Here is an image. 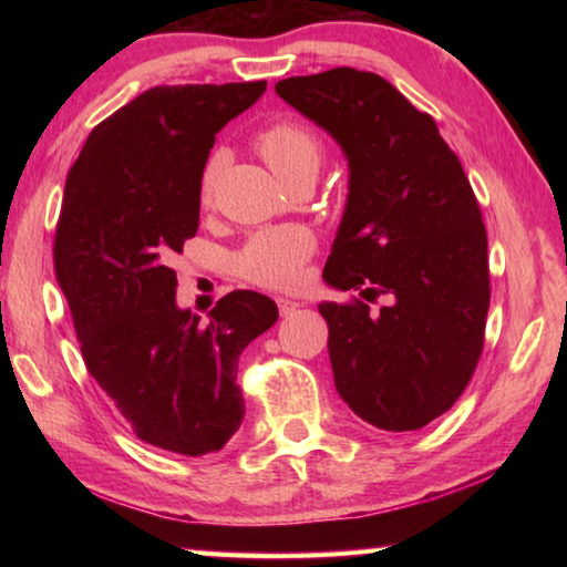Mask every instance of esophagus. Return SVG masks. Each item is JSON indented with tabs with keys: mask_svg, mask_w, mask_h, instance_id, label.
Returning a JSON list of instances; mask_svg holds the SVG:
<instances>
[{
	"mask_svg": "<svg viewBox=\"0 0 567 567\" xmlns=\"http://www.w3.org/2000/svg\"><path fill=\"white\" fill-rule=\"evenodd\" d=\"M277 307H280L282 318H292V315H295L297 310H300V302L287 300V297H280V300H277Z\"/></svg>",
	"mask_w": 567,
	"mask_h": 567,
	"instance_id": "34e87169",
	"label": "esophagus"
}]
</instances>
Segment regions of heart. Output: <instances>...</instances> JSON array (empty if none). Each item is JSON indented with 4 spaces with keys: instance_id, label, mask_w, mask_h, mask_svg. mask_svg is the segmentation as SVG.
<instances>
[{
    "instance_id": "1",
    "label": "heart",
    "mask_w": 567,
    "mask_h": 567,
    "mask_svg": "<svg viewBox=\"0 0 567 567\" xmlns=\"http://www.w3.org/2000/svg\"><path fill=\"white\" fill-rule=\"evenodd\" d=\"M255 150L270 165L285 185L300 175H318L322 162V145L310 127L290 117H277L255 134ZM223 157L207 159L199 177V199L213 203L215 185ZM315 255V237L307 227L282 225L260 229L247 239L237 252V272L247 282L270 287V290H292L300 285L305 265Z\"/></svg>"
}]
</instances>
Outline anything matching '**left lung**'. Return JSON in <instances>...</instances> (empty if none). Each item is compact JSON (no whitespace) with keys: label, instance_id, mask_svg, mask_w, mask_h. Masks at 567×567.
Masks as SVG:
<instances>
[{"label":"left lung","instance_id":"8db88e82","mask_svg":"<svg viewBox=\"0 0 567 567\" xmlns=\"http://www.w3.org/2000/svg\"><path fill=\"white\" fill-rule=\"evenodd\" d=\"M275 92L340 142L350 195L322 277L368 302H322L334 388L390 433L420 430L463 395L485 344L487 235L435 120L380 74L287 76Z\"/></svg>","mask_w":567,"mask_h":567}]
</instances>
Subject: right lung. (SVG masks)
Here are the masks:
<instances>
[{"label":"right lung","instance_id":"obj_1","mask_svg":"<svg viewBox=\"0 0 567 567\" xmlns=\"http://www.w3.org/2000/svg\"><path fill=\"white\" fill-rule=\"evenodd\" d=\"M265 87H152L90 132L66 175L54 272L84 364L134 435L169 453H215L237 433L239 354L277 322L270 297L235 290L203 324L177 307L172 270L197 235L215 134Z\"/></svg>","mask_w":567,"mask_h":567}]
</instances>
